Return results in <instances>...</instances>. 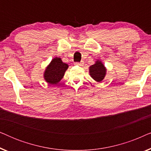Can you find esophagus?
<instances>
[{"label": "esophagus", "mask_w": 151, "mask_h": 151, "mask_svg": "<svg viewBox=\"0 0 151 151\" xmlns=\"http://www.w3.org/2000/svg\"><path fill=\"white\" fill-rule=\"evenodd\" d=\"M75 65L78 66H83V63L82 62H81V63H76Z\"/></svg>", "instance_id": "esophagus-1"}]
</instances>
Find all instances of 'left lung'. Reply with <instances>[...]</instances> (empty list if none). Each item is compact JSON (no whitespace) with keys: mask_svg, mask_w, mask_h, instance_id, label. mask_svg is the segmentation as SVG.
Returning a JSON list of instances; mask_svg holds the SVG:
<instances>
[{"mask_svg":"<svg viewBox=\"0 0 151 151\" xmlns=\"http://www.w3.org/2000/svg\"><path fill=\"white\" fill-rule=\"evenodd\" d=\"M88 69L89 75L96 82L102 81L106 75V68L100 60H97L95 64L90 66Z\"/></svg>","mask_w":151,"mask_h":151,"instance_id":"obj_1","label":"left lung"}]
</instances>
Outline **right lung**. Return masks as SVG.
Segmentation results:
<instances>
[{"instance_id":"right-lung-1","label":"right lung","mask_w":151,"mask_h":151,"mask_svg":"<svg viewBox=\"0 0 151 151\" xmlns=\"http://www.w3.org/2000/svg\"><path fill=\"white\" fill-rule=\"evenodd\" d=\"M69 65L63 63L60 58L55 57L45 68L43 73L44 80L51 85L56 84L63 79Z\"/></svg>"}]
</instances>
